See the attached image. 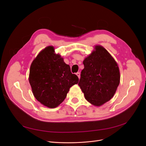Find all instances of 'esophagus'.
Segmentation results:
<instances>
[{
    "label": "esophagus",
    "instance_id": "34e87169",
    "mask_svg": "<svg viewBox=\"0 0 146 146\" xmlns=\"http://www.w3.org/2000/svg\"><path fill=\"white\" fill-rule=\"evenodd\" d=\"M76 75L78 76V77L80 78V72H77V73H76Z\"/></svg>",
    "mask_w": 146,
    "mask_h": 146
}]
</instances>
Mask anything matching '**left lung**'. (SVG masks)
<instances>
[{
	"instance_id": "obj_1",
	"label": "left lung",
	"mask_w": 146,
	"mask_h": 146,
	"mask_svg": "<svg viewBox=\"0 0 146 146\" xmlns=\"http://www.w3.org/2000/svg\"><path fill=\"white\" fill-rule=\"evenodd\" d=\"M95 48L83 61L78 85L89 102L100 106L115 94L120 73L115 60L105 48L96 46Z\"/></svg>"
}]
</instances>
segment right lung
Returning a JSON list of instances; mask_svg holds the SVG:
<instances>
[{"label":"right lung","mask_w":146,"mask_h":146,"mask_svg":"<svg viewBox=\"0 0 146 146\" xmlns=\"http://www.w3.org/2000/svg\"><path fill=\"white\" fill-rule=\"evenodd\" d=\"M69 65L55 54L54 48L48 46L42 50L30 66L29 82L35 98L48 108H55L62 102L69 88L78 82Z\"/></svg>","instance_id":"obj_1"}]
</instances>
